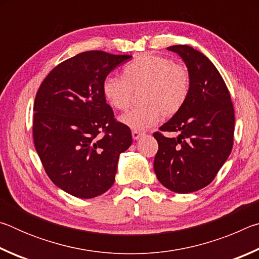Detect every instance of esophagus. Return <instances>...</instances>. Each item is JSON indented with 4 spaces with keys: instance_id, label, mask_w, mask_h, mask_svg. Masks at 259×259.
Instances as JSON below:
<instances>
[{
    "instance_id": "obj_1",
    "label": "esophagus",
    "mask_w": 259,
    "mask_h": 259,
    "mask_svg": "<svg viewBox=\"0 0 259 259\" xmlns=\"http://www.w3.org/2000/svg\"><path fill=\"white\" fill-rule=\"evenodd\" d=\"M131 135H133V138H134L135 140L139 139V138L143 136V134L139 133V131H133V133H131Z\"/></svg>"
}]
</instances>
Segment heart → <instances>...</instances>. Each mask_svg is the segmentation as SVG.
Returning <instances> with one entry per match:
<instances>
[{"label": "heart", "instance_id": "1", "mask_svg": "<svg viewBox=\"0 0 259 259\" xmlns=\"http://www.w3.org/2000/svg\"><path fill=\"white\" fill-rule=\"evenodd\" d=\"M143 87V106L134 107L120 116V121L133 131H143L159 121L162 113L174 115L185 105L191 91V76L185 67L174 64L166 57L140 55L122 68L121 77L107 76L102 91L108 105L125 109L133 90Z\"/></svg>", "mask_w": 259, "mask_h": 259}]
</instances>
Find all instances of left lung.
<instances>
[{"label": "left lung", "instance_id": "left-lung-1", "mask_svg": "<svg viewBox=\"0 0 259 259\" xmlns=\"http://www.w3.org/2000/svg\"><path fill=\"white\" fill-rule=\"evenodd\" d=\"M168 50L186 64L191 91L181 111L160 126L177 137L153 134L159 144L154 171L164 187L185 194L209 185L230 156L234 108L224 80L207 57L190 46H172Z\"/></svg>", "mask_w": 259, "mask_h": 259}]
</instances>
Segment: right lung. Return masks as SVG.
Masks as SVG:
<instances>
[{"label": "right lung", "instance_id": "add662e5", "mask_svg": "<svg viewBox=\"0 0 259 259\" xmlns=\"http://www.w3.org/2000/svg\"><path fill=\"white\" fill-rule=\"evenodd\" d=\"M129 55L85 51L52 69L34 100L33 139L49 178L80 199H93L115 182L117 161L133 143L116 121L102 84Z\"/></svg>", "mask_w": 259, "mask_h": 259}]
</instances>
